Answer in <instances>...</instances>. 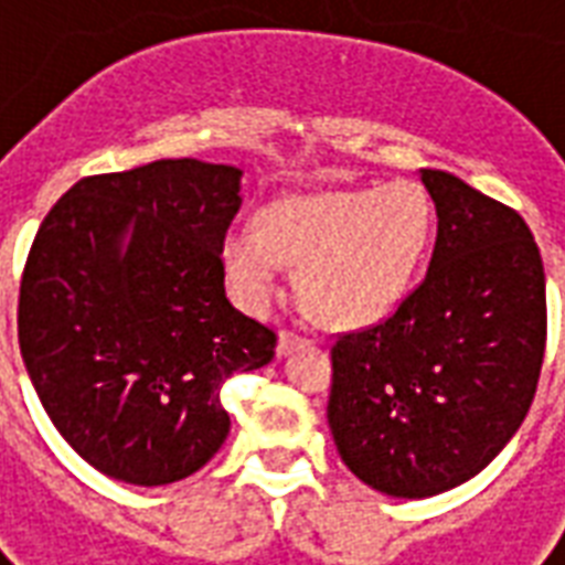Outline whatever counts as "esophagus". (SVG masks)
Listing matches in <instances>:
<instances>
[{"label":"esophagus","mask_w":565,"mask_h":565,"mask_svg":"<svg viewBox=\"0 0 565 565\" xmlns=\"http://www.w3.org/2000/svg\"><path fill=\"white\" fill-rule=\"evenodd\" d=\"M301 343H308V340L301 334H296V331H290V328H284L281 337H278V354H290L292 349Z\"/></svg>","instance_id":"obj_1"}]
</instances>
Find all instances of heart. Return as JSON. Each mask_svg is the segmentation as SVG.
Here are the masks:
<instances>
[{"mask_svg": "<svg viewBox=\"0 0 565 565\" xmlns=\"http://www.w3.org/2000/svg\"><path fill=\"white\" fill-rule=\"evenodd\" d=\"M434 234V202L416 181L284 199L257 228H231L222 266L234 299L264 313L299 266V296L328 326H370L411 290Z\"/></svg>", "mask_w": 565, "mask_h": 565, "instance_id": "1", "label": "heart"}]
</instances>
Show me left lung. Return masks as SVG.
Segmentation results:
<instances>
[{
  "label": "left lung",
  "instance_id": "8db88e82",
  "mask_svg": "<svg viewBox=\"0 0 565 565\" xmlns=\"http://www.w3.org/2000/svg\"><path fill=\"white\" fill-rule=\"evenodd\" d=\"M437 204L428 273L331 343L328 425L372 490L428 499L478 475L525 419L543 370L545 273L513 207L422 170Z\"/></svg>",
  "mask_w": 565,
  "mask_h": 565
}]
</instances>
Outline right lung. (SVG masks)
<instances>
[{"label": "right lung", "instance_id": "1", "mask_svg": "<svg viewBox=\"0 0 565 565\" xmlns=\"http://www.w3.org/2000/svg\"><path fill=\"white\" fill-rule=\"evenodd\" d=\"M239 204L237 167L163 158L75 181L40 222L22 361L57 434L108 478L199 472L228 437L222 384L275 358L278 334L225 296Z\"/></svg>", "mask_w": 565, "mask_h": 565}]
</instances>
